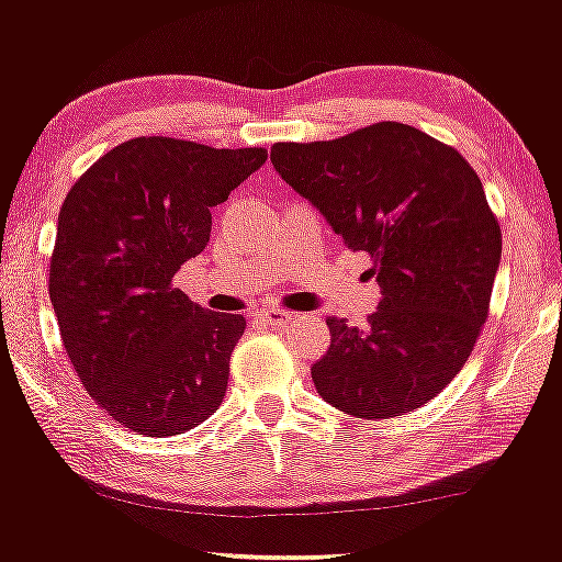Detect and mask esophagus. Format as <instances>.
<instances>
[{
	"label": "esophagus",
	"mask_w": 562,
	"mask_h": 562,
	"mask_svg": "<svg viewBox=\"0 0 562 562\" xmlns=\"http://www.w3.org/2000/svg\"><path fill=\"white\" fill-rule=\"evenodd\" d=\"M259 319L269 327H285L293 319V314L285 312V308H263V312H259Z\"/></svg>",
	"instance_id": "34e87169"
}]
</instances>
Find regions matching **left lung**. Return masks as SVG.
Listing matches in <instances>:
<instances>
[{
  "label": "left lung",
  "instance_id": "left-lung-1",
  "mask_svg": "<svg viewBox=\"0 0 562 562\" xmlns=\"http://www.w3.org/2000/svg\"><path fill=\"white\" fill-rule=\"evenodd\" d=\"M272 164L380 285L364 330L330 317L312 367L335 409L389 420L428 404L462 370L488 317L502 229L454 147L398 121L330 142H277Z\"/></svg>",
  "mask_w": 562,
  "mask_h": 562
}]
</instances>
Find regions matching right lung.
<instances>
[{
    "instance_id": "right-lung-1",
    "label": "right lung",
    "mask_w": 562,
    "mask_h": 562,
    "mask_svg": "<svg viewBox=\"0 0 562 562\" xmlns=\"http://www.w3.org/2000/svg\"><path fill=\"white\" fill-rule=\"evenodd\" d=\"M267 160L173 137L113 147L57 216L49 301L66 353L113 420L177 436L222 404L243 314L192 303L173 274L209 245L211 209Z\"/></svg>"
}]
</instances>
